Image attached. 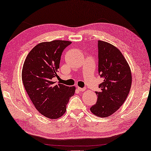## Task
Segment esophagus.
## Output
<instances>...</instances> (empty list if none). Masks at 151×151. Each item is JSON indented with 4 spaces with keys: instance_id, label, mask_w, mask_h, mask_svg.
<instances>
[{
    "instance_id": "esophagus-1",
    "label": "esophagus",
    "mask_w": 151,
    "mask_h": 151,
    "mask_svg": "<svg viewBox=\"0 0 151 151\" xmlns=\"http://www.w3.org/2000/svg\"><path fill=\"white\" fill-rule=\"evenodd\" d=\"M77 88H78V91H81V92H83V91H84L85 90V88H81V87H77Z\"/></svg>"
}]
</instances>
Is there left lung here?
<instances>
[{
	"mask_svg": "<svg viewBox=\"0 0 151 151\" xmlns=\"http://www.w3.org/2000/svg\"><path fill=\"white\" fill-rule=\"evenodd\" d=\"M98 72L104 81L95 91L97 101L91 107L93 114L107 117L115 113L127 98L132 84L130 66L119 50L109 43L99 40Z\"/></svg>",
	"mask_w": 151,
	"mask_h": 151,
	"instance_id": "left-lung-1",
	"label": "left lung"
}]
</instances>
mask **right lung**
Instances as JSON below:
<instances>
[{"instance_id": "1", "label": "right lung", "mask_w": 151, "mask_h": 151, "mask_svg": "<svg viewBox=\"0 0 151 151\" xmlns=\"http://www.w3.org/2000/svg\"><path fill=\"white\" fill-rule=\"evenodd\" d=\"M71 42L54 40L42 42L31 50L22 70L23 83L31 101L40 114L57 119L66 112L75 87L53 82L58 78L61 55Z\"/></svg>"}]
</instances>
